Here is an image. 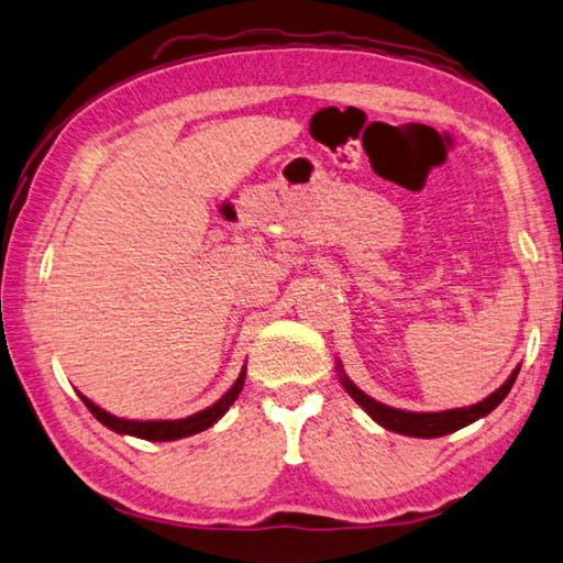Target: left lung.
<instances>
[{"instance_id":"1","label":"left lung","mask_w":563,"mask_h":563,"mask_svg":"<svg viewBox=\"0 0 563 563\" xmlns=\"http://www.w3.org/2000/svg\"><path fill=\"white\" fill-rule=\"evenodd\" d=\"M343 373V369H341ZM519 367L510 375V379L505 382L500 389H495L490 397H485L483 401L473 407H463V409H449V411H401V409H391L387 405H379L373 397H367L365 391H360L353 382H350L345 375L341 377L343 387L350 397H353L360 407H363L369 417H373L379 427H385L395 433H405V437H417V439H437V437H446V433L459 431L468 423L478 421L485 413H490L500 401L507 397V391L512 389L515 379H517Z\"/></svg>"}]
</instances>
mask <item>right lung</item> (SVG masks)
<instances>
[{"label":"right lung","mask_w":563,"mask_h":563,"mask_svg":"<svg viewBox=\"0 0 563 563\" xmlns=\"http://www.w3.org/2000/svg\"><path fill=\"white\" fill-rule=\"evenodd\" d=\"M245 373L247 369L242 367V373L238 377L235 385H232L225 395H222L213 407H208L203 411L194 413V417H186V419H176V421H130V419H120V417H112L104 409H100L98 405H92L88 397H82V405L90 409V413L104 427L117 431V433H126V437H136V439H144V441H176V439H186V437H194L198 431H206L208 427H213V423L225 413L232 401L240 397L242 385H245Z\"/></svg>","instance_id":"obj_1"}]
</instances>
